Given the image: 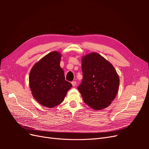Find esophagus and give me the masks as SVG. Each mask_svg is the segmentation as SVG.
<instances>
[{"instance_id":"1","label":"esophagus","mask_w":149,"mask_h":149,"mask_svg":"<svg viewBox=\"0 0 149 149\" xmlns=\"http://www.w3.org/2000/svg\"><path fill=\"white\" fill-rule=\"evenodd\" d=\"M71 84H72V85H73V86H75L76 85V81H72Z\"/></svg>"}]
</instances>
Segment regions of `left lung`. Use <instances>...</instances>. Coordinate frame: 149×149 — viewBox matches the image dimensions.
Masks as SVG:
<instances>
[{
  "instance_id": "left-lung-1",
  "label": "left lung",
  "mask_w": 149,
  "mask_h": 149,
  "mask_svg": "<svg viewBox=\"0 0 149 149\" xmlns=\"http://www.w3.org/2000/svg\"><path fill=\"white\" fill-rule=\"evenodd\" d=\"M82 82L78 89L84 102L95 110L103 109L114 100L119 78L114 66L97 53L82 58Z\"/></svg>"
}]
</instances>
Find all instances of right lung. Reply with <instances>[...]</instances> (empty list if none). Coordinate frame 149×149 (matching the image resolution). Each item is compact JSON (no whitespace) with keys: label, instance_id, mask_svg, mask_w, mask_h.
Returning <instances> with one entry per match:
<instances>
[{"label":"right lung","instance_id":"1","mask_svg":"<svg viewBox=\"0 0 149 149\" xmlns=\"http://www.w3.org/2000/svg\"><path fill=\"white\" fill-rule=\"evenodd\" d=\"M61 54L52 52L31 68L29 85L32 95L40 104L52 108L63 101L72 84L65 80L60 66Z\"/></svg>","mask_w":149,"mask_h":149}]
</instances>
